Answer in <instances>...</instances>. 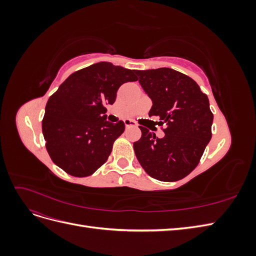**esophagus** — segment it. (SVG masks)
<instances>
[{"instance_id":"1","label":"esophagus","mask_w":256,"mask_h":256,"mask_svg":"<svg viewBox=\"0 0 256 256\" xmlns=\"http://www.w3.org/2000/svg\"><path fill=\"white\" fill-rule=\"evenodd\" d=\"M124 124H125L126 128H130V127H136V124L134 120H124Z\"/></svg>"}]
</instances>
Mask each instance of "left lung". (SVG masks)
<instances>
[{
    "label": "left lung",
    "mask_w": 256,
    "mask_h": 256,
    "mask_svg": "<svg viewBox=\"0 0 256 256\" xmlns=\"http://www.w3.org/2000/svg\"><path fill=\"white\" fill-rule=\"evenodd\" d=\"M138 82L152 100L150 118L158 116L166 136L159 138L138 126L142 136L134 143L145 172L161 182H176L196 168L212 138L214 114L198 83L171 68L138 70Z\"/></svg>",
    "instance_id": "1"
}]
</instances>
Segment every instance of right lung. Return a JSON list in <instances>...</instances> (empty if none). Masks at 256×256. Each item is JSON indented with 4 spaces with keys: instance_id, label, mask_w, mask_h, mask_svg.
<instances>
[{
    "instance_id": "obj_1",
    "label": "right lung",
    "mask_w": 256,
    "mask_h": 256,
    "mask_svg": "<svg viewBox=\"0 0 256 256\" xmlns=\"http://www.w3.org/2000/svg\"><path fill=\"white\" fill-rule=\"evenodd\" d=\"M136 70L100 62L74 72L49 98L42 118L46 148L52 161L74 177L94 173L109 158L125 130L106 122L122 84L138 80Z\"/></svg>"
}]
</instances>
